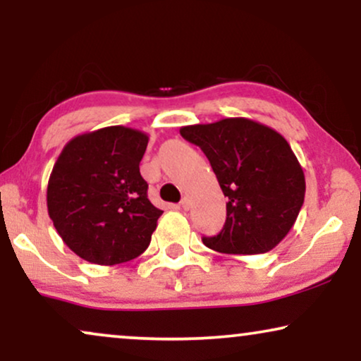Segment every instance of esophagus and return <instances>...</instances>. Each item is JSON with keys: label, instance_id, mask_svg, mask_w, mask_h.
Here are the masks:
<instances>
[{"label": "esophagus", "instance_id": "34e87169", "mask_svg": "<svg viewBox=\"0 0 361 361\" xmlns=\"http://www.w3.org/2000/svg\"><path fill=\"white\" fill-rule=\"evenodd\" d=\"M179 207H180L182 210H189L190 209V199H189V197H184V199L180 200Z\"/></svg>", "mask_w": 361, "mask_h": 361}]
</instances>
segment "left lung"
<instances>
[{
  "label": "left lung",
  "instance_id": "1",
  "mask_svg": "<svg viewBox=\"0 0 361 361\" xmlns=\"http://www.w3.org/2000/svg\"><path fill=\"white\" fill-rule=\"evenodd\" d=\"M182 137L209 157L226 202L224 230L202 238L226 255L268 253L293 228L305 177L283 135L250 118H224L180 128Z\"/></svg>",
  "mask_w": 361,
  "mask_h": 361
}]
</instances>
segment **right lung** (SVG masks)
Listing matches in <instances>:
<instances>
[{"label": "right lung", "mask_w": 361, "mask_h": 361, "mask_svg": "<svg viewBox=\"0 0 361 361\" xmlns=\"http://www.w3.org/2000/svg\"><path fill=\"white\" fill-rule=\"evenodd\" d=\"M149 136L106 126L72 137L52 167L47 212L63 243L93 264L145 253L162 210L147 199L140 162Z\"/></svg>", "instance_id": "1"}]
</instances>
